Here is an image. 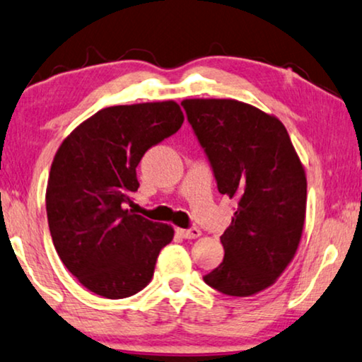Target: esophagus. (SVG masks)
<instances>
[{"mask_svg": "<svg viewBox=\"0 0 362 362\" xmlns=\"http://www.w3.org/2000/svg\"><path fill=\"white\" fill-rule=\"evenodd\" d=\"M177 234H180L182 239H197L201 235V230L197 227H191V229H177Z\"/></svg>", "mask_w": 362, "mask_h": 362, "instance_id": "34e87169", "label": "esophagus"}]
</instances>
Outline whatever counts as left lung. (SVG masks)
<instances>
[{"instance_id":"obj_1","label":"left lung","mask_w":362,"mask_h":362,"mask_svg":"<svg viewBox=\"0 0 362 362\" xmlns=\"http://www.w3.org/2000/svg\"><path fill=\"white\" fill-rule=\"evenodd\" d=\"M221 194L237 201L221 235L222 264L202 276L230 296L269 288L298 249L306 211V176L279 118L230 98L181 102Z\"/></svg>"}]
</instances>
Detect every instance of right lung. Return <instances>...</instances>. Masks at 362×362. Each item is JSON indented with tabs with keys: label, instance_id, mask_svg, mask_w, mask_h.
Returning a JSON list of instances; mask_svg holds the SVG:
<instances>
[{
	"label": "right lung",
	"instance_id": "1",
	"mask_svg": "<svg viewBox=\"0 0 362 362\" xmlns=\"http://www.w3.org/2000/svg\"><path fill=\"white\" fill-rule=\"evenodd\" d=\"M173 100L98 110L59 146L49 173L46 211L62 264L87 290L118 300L150 284L171 226L128 209L140 187L136 166L151 146L180 130Z\"/></svg>",
	"mask_w": 362,
	"mask_h": 362
}]
</instances>
